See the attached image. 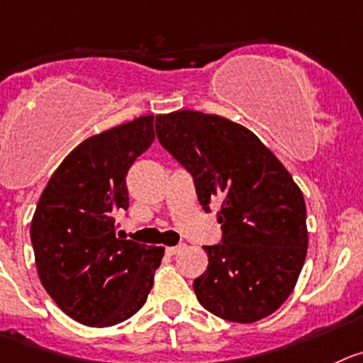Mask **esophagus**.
<instances>
[{
	"label": "esophagus",
	"instance_id": "1",
	"mask_svg": "<svg viewBox=\"0 0 363 363\" xmlns=\"http://www.w3.org/2000/svg\"><path fill=\"white\" fill-rule=\"evenodd\" d=\"M184 249V245H175V247H166V254L168 256H175V254H179L181 250Z\"/></svg>",
	"mask_w": 363,
	"mask_h": 363
}]
</instances>
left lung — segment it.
Instances as JSON below:
<instances>
[{"instance_id":"left-lung-1","label":"left lung","mask_w":363,"mask_h":363,"mask_svg":"<svg viewBox=\"0 0 363 363\" xmlns=\"http://www.w3.org/2000/svg\"><path fill=\"white\" fill-rule=\"evenodd\" d=\"M162 147L193 175L204 211L222 202L223 238L204 247L208 270L193 281L216 317L250 324L289 299L306 259L303 191L258 135L218 114L175 111L155 116Z\"/></svg>"}]
</instances>
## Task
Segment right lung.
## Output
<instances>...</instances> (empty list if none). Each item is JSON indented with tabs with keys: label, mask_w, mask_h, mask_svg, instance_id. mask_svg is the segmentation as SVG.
<instances>
[{
	"label": "right lung",
	"mask_w": 363,
	"mask_h": 363,
	"mask_svg": "<svg viewBox=\"0 0 363 363\" xmlns=\"http://www.w3.org/2000/svg\"><path fill=\"white\" fill-rule=\"evenodd\" d=\"M154 138V114L91 135L67 154L40 193L30 225L37 274L77 323H123L154 286L164 247L116 236L114 220L128 208V168Z\"/></svg>",
	"instance_id": "obj_1"
}]
</instances>
